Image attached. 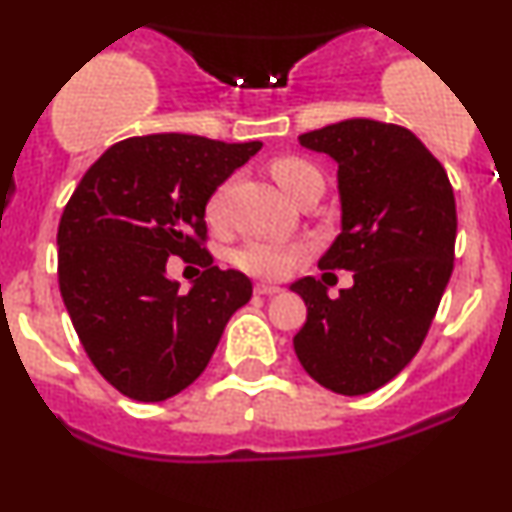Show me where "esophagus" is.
<instances>
[{
	"label": "esophagus",
	"instance_id": "obj_1",
	"mask_svg": "<svg viewBox=\"0 0 512 512\" xmlns=\"http://www.w3.org/2000/svg\"><path fill=\"white\" fill-rule=\"evenodd\" d=\"M255 293H257V296H276V293H281V286L260 281V284H255Z\"/></svg>",
	"mask_w": 512,
	"mask_h": 512
}]
</instances>
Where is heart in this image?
<instances>
[{
    "instance_id": "obj_1",
    "label": "heart",
    "mask_w": 512,
    "mask_h": 512,
    "mask_svg": "<svg viewBox=\"0 0 512 512\" xmlns=\"http://www.w3.org/2000/svg\"><path fill=\"white\" fill-rule=\"evenodd\" d=\"M274 180L279 182L281 190L286 192L291 199L298 197V192L303 190L308 182L322 180L320 173L313 163H308L305 158L298 156H281L272 161ZM226 197H228V185H221L207 202V219L211 223H223L226 219ZM305 248L301 243H284V240H267V238H255L248 240L236 252V264L243 272L252 276H264V279H281L303 260Z\"/></svg>"
}]
</instances>
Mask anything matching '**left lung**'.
Wrapping results in <instances>:
<instances>
[{
    "label": "left lung",
    "mask_w": 512,
    "mask_h": 512,
    "mask_svg": "<svg viewBox=\"0 0 512 512\" xmlns=\"http://www.w3.org/2000/svg\"><path fill=\"white\" fill-rule=\"evenodd\" d=\"M298 139L339 166L342 233L320 269H349L354 286L337 298L313 276L291 286L308 305L293 349L322 387L368 395L416 356L436 317L455 262V195L407 127L344 120Z\"/></svg>",
    "instance_id": "left-lung-1"
}]
</instances>
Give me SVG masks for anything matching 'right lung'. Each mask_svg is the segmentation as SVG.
<instances>
[{
  "label": "right lung",
  "instance_id": "right-lung-1",
  "mask_svg": "<svg viewBox=\"0 0 512 512\" xmlns=\"http://www.w3.org/2000/svg\"><path fill=\"white\" fill-rule=\"evenodd\" d=\"M260 149L195 134L129 137L69 197L57 228L60 291L91 363L125 397L163 402L195 383L250 301L248 276L214 264L204 209ZM168 256L203 267L187 294L167 279Z\"/></svg>",
  "mask_w": 512,
  "mask_h": 512
}]
</instances>
